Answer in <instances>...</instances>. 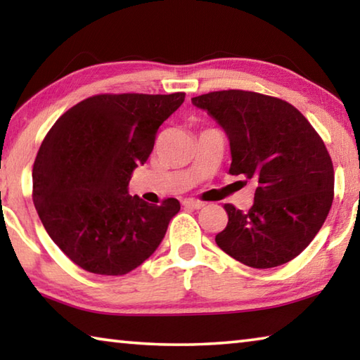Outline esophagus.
<instances>
[{
  "label": "esophagus",
  "mask_w": 360,
  "mask_h": 360,
  "mask_svg": "<svg viewBox=\"0 0 360 360\" xmlns=\"http://www.w3.org/2000/svg\"><path fill=\"white\" fill-rule=\"evenodd\" d=\"M182 205H184L186 208H191V210H202L205 206V203L198 202V200H184Z\"/></svg>",
  "instance_id": "34e87169"
}]
</instances>
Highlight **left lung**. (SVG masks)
<instances>
[{
  "mask_svg": "<svg viewBox=\"0 0 360 360\" xmlns=\"http://www.w3.org/2000/svg\"><path fill=\"white\" fill-rule=\"evenodd\" d=\"M230 143L229 173L255 182L249 211L225 205L229 224L217 246L252 268L295 259L321 230L333 202V165L326 144L288 101L245 90L193 96Z\"/></svg>",
  "mask_w": 360,
  "mask_h": 360,
  "instance_id": "left-lung-1",
  "label": "left lung"
}]
</instances>
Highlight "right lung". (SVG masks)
Wrapping results in <instances>:
<instances>
[{"instance_id":"right-lung-1","label":"right lung","mask_w":360,"mask_h":360,"mask_svg":"<svg viewBox=\"0 0 360 360\" xmlns=\"http://www.w3.org/2000/svg\"><path fill=\"white\" fill-rule=\"evenodd\" d=\"M186 94L95 95L68 109L33 165V203L52 241L84 270L120 276L149 259L181 205L160 206L129 192L158 127Z\"/></svg>"}]
</instances>
